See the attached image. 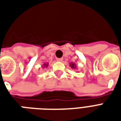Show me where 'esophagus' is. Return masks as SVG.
Returning a JSON list of instances; mask_svg holds the SVG:
<instances>
[{"label":"esophagus","instance_id":"esophagus-1","mask_svg":"<svg viewBox=\"0 0 121 121\" xmlns=\"http://www.w3.org/2000/svg\"><path fill=\"white\" fill-rule=\"evenodd\" d=\"M57 60L58 61H61L63 60V58H57Z\"/></svg>","mask_w":121,"mask_h":121}]
</instances>
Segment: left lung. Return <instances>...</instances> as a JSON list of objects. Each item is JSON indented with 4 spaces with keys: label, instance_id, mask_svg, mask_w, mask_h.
I'll return each mask as SVG.
<instances>
[{
    "label": "left lung",
    "instance_id": "8db88e82",
    "mask_svg": "<svg viewBox=\"0 0 121 121\" xmlns=\"http://www.w3.org/2000/svg\"><path fill=\"white\" fill-rule=\"evenodd\" d=\"M70 67H71L72 69H76V64L74 63H70Z\"/></svg>",
    "mask_w": 121,
    "mask_h": 121
}]
</instances>
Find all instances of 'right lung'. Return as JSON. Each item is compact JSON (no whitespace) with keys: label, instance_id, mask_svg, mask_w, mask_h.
<instances>
[{"label":"right lung","instance_id":"obj_1","mask_svg":"<svg viewBox=\"0 0 121 121\" xmlns=\"http://www.w3.org/2000/svg\"><path fill=\"white\" fill-rule=\"evenodd\" d=\"M48 65V63H44L43 65V67H47Z\"/></svg>","mask_w":121,"mask_h":121}]
</instances>
